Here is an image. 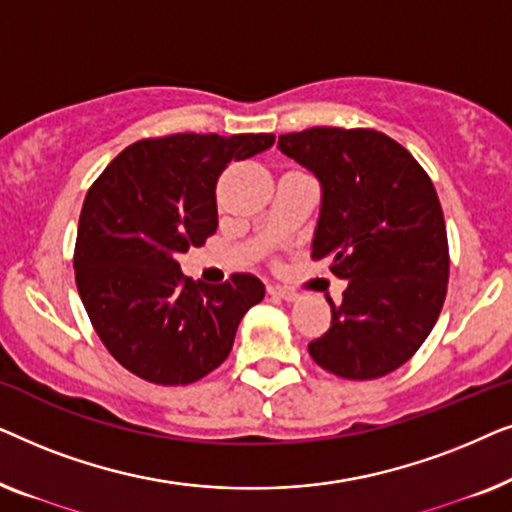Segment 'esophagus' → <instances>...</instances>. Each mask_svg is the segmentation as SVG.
Masks as SVG:
<instances>
[{"label": "esophagus", "mask_w": 512, "mask_h": 512, "mask_svg": "<svg viewBox=\"0 0 512 512\" xmlns=\"http://www.w3.org/2000/svg\"><path fill=\"white\" fill-rule=\"evenodd\" d=\"M268 293L270 296H275V298H282V300H296L298 298V293L293 291V289H286V286H279V284H270L268 286Z\"/></svg>", "instance_id": "obj_1"}]
</instances>
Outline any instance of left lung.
I'll list each match as a JSON object with an SVG mask.
<instances>
[{
    "mask_svg": "<svg viewBox=\"0 0 512 512\" xmlns=\"http://www.w3.org/2000/svg\"><path fill=\"white\" fill-rule=\"evenodd\" d=\"M277 149L321 186L312 258L347 279L331 328L310 356L345 380L401 368L429 338L447 293L450 256L443 209L422 165L377 130L310 128Z\"/></svg>",
    "mask_w": 512,
    "mask_h": 512,
    "instance_id": "left-lung-1",
    "label": "left lung"
}]
</instances>
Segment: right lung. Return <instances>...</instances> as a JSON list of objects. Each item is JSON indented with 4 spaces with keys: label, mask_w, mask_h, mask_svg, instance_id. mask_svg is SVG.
<instances>
[{
    "label": "right lung",
    "mask_w": 512,
    "mask_h": 512,
    "mask_svg": "<svg viewBox=\"0 0 512 512\" xmlns=\"http://www.w3.org/2000/svg\"><path fill=\"white\" fill-rule=\"evenodd\" d=\"M275 135L142 139L107 165L83 200L76 289L109 354L146 382L177 387L228 359L237 326L261 303L258 277H184L179 254L216 233V181L230 160L268 151Z\"/></svg>",
    "instance_id": "right-lung-1"
}]
</instances>
